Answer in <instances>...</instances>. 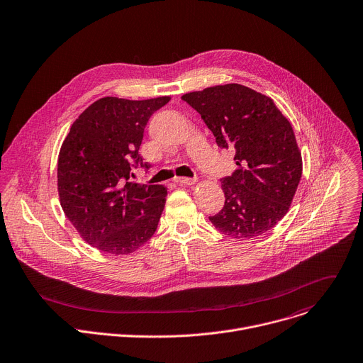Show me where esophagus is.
Listing matches in <instances>:
<instances>
[{
	"instance_id": "1",
	"label": "esophagus",
	"mask_w": 363,
	"mask_h": 363,
	"mask_svg": "<svg viewBox=\"0 0 363 363\" xmlns=\"http://www.w3.org/2000/svg\"><path fill=\"white\" fill-rule=\"evenodd\" d=\"M174 181L177 184H181V185H194L196 182V178H185V177H182V178H175Z\"/></svg>"
}]
</instances>
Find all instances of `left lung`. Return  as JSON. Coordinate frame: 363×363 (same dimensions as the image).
Returning <instances> with one entry per match:
<instances>
[{
  "label": "left lung",
  "instance_id": "1",
  "mask_svg": "<svg viewBox=\"0 0 363 363\" xmlns=\"http://www.w3.org/2000/svg\"><path fill=\"white\" fill-rule=\"evenodd\" d=\"M212 131L233 148L238 168L220 179L223 208L209 216L235 239H252L288 212L302 177V157L289 121L274 101L245 85L226 84L182 95Z\"/></svg>",
  "mask_w": 363,
  "mask_h": 363
}]
</instances>
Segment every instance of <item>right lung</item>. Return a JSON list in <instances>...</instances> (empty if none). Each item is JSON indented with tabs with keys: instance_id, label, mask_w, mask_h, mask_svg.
<instances>
[{
	"instance_id": "right-lung-1",
	"label": "right lung",
	"mask_w": 363,
	"mask_h": 363,
	"mask_svg": "<svg viewBox=\"0 0 363 363\" xmlns=\"http://www.w3.org/2000/svg\"><path fill=\"white\" fill-rule=\"evenodd\" d=\"M169 96L131 101L105 96L71 125L58 157L64 213L85 242L111 255H128L157 230L167 188L131 182L151 115Z\"/></svg>"
}]
</instances>
